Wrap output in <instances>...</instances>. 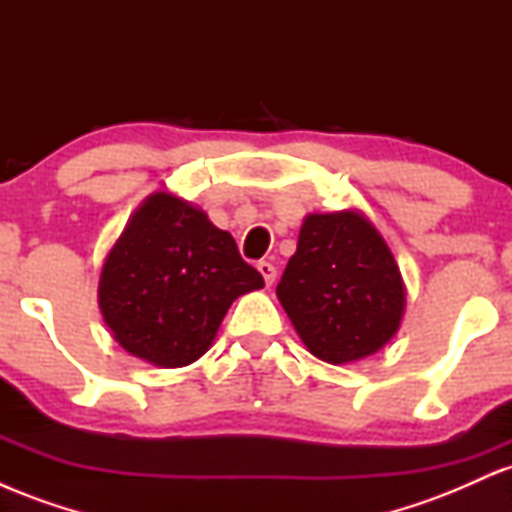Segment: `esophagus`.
<instances>
[{"label": "esophagus", "mask_w": 512, "mask_h": 512, "mask_svg": "<svg viewBox=\"0 0 512 512\" xmlns=\"http://www.w3.org/2000/svg\"><path fill=\"white\" fill-rule=\"evenodd\" d=\"M257 269H260V274L264 276V284L272 286L274 281H276V267H274V264L267 262V260H262V262H257Z\"/></svg>", "instance_id": "esophagus-1"}]
</instances>
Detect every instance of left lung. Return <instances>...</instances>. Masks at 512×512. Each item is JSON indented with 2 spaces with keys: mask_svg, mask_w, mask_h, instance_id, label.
Wrapping results in <instances>:
<instances>
[{
  "mask_svg": "<svg viewBox=\"0 0 512 512\" xmlns=\"http://www.w3.org/2000/svg\"><path fill=\"white\" fill-rule=\"evenodd\" d=\"M276 296L310 354L349 363L390 342L404 284L380 233L356 211L310 214Z\"/></svg>",
  "mask_w": 512,
  "mask_h": 512,
  "instance_id": "8db88e82",
  "label": "left lung"
}]
</instances>
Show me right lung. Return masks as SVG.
Segmentation results:
<instances>
[{"label":"right lung","instance_id":"right-lung-1","mask_svg":"<svg viewBox=\"0 0 512 512\" xmlns=\"http://www.w3.org/2000/svg\"><path fill=\"white\" fill-rule=\"evenodd\" d=\"M262 286L231 233L185 199L156 192L110 250L98 303L122 349L180 368L209 349L231 303Z\"/></svg>","mask_w":512,"mask_h":512}]
</instances>
